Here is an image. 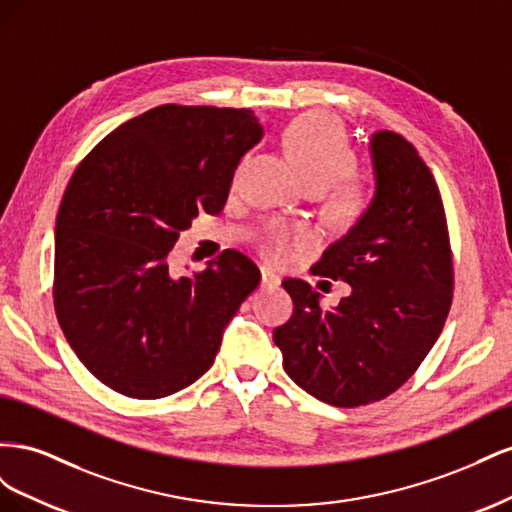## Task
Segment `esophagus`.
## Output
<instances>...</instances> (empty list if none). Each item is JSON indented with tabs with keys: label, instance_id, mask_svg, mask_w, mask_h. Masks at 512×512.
<instances>
[{
	"label": "esophagus",
	"instance_id": "1",
	"mask_svg": "<svg viewBox=\"0 0 512 512\" xmlns=\"http://www.w3.org/2000/svg\"><path fill=\"white\" fill-rule=\"evenodd\" d=\"M280 282H282V277L277 275L275 271H271L267 267L260 269V286L262 288H277V286H280Z\"/></svg>",
	"mask_w": 512,
	"mask_h": 512
}]
</instances>
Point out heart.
<instances>
[{
	"label": "heart",
	"mask_w": 512,
	"mask_h": 512,
	"mask_svg": "<svg viewBox=\"0 0 512 512\" xmlns=\"http://www.w3.org/2000/svg\"><path fill=\"white\" fill-rule=\"evenodd\" d=\"M286 149L312 190H329L335 184L331 203L342 215L361 211L367 198L365 183L354 175L356 149L342 123L327 113H309L294 119L286 130ZM314 230L307 226L269 224L262 232L260 250L269 260H288L297 250L312 245Z\"/></svg>",
	"instance_id": "heart-1"
}]
</instances>
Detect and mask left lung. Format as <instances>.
<instances>
[{
	"label": "left lung",
	"mask_w": 512,
	"mask_h": 512,
	"mask_svg": "<svg viewBox=\"0 0 512 512\" xmlns=\"http://www.w3.org/2000/svg\"><path fill=\"white\" fill-rule=\"evenodd\" d=\"M376 196L314 273L352 292L322 309L303 280L282 282L294 312L273 331L286 374L337 408L367 406L404 384L436 344L453 303V252L438 183L412 143L371 136Z\"/></svg>",
	"instance_id": "8db88e82"
}]
</instances>
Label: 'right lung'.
I'll use <instances>...</instances> for the list:
<instances>
[{"instance_id":"right-lung-1","label":"right lung","mask_w":512,"mask_h":512,"mask_svg":"<svg viewBox=\"0 0 512 512\" xmlns=\"http://www.w3.org/2000/svg\"><path fill=\"white\" fill-rule=\"evenodd\" d=\"M260 136L250 108L162 104L76 166L57 213L53 303L70 348L108 389L160 399L213 365L260 271L237 250L192 277H175L166 258L198 213L224 209Z\"/></svg>"}]
</instances>
